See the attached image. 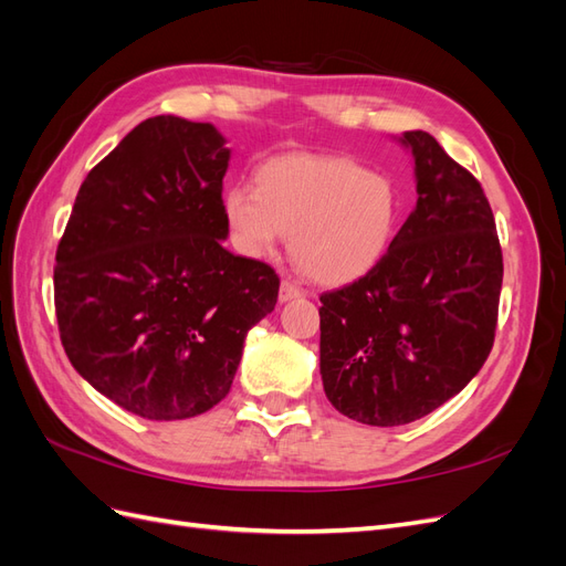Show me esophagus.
Listing matches in <instances>:
<instances>
[{
	"label": "esophagus",
	"mask_w": 566,
	"mask_h": 566,
	"mask_svg": "<svg viewBox=\"0 0 566 566\" xmlns=\"http://www.w3.org/2000/svg\"><path fill=\"white\" fill-rule=\"evenodd\" d=\"M300 295H302V290H300V285H297V283L287 281V279L281 283V290H279V300H281V302L295 300V297H300Z\"/></svg>",
	"instance_id": "esophagus-1"
}]
</instances>
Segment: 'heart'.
Segmentation results:
<instances>
[{
    "label": "heart",
    "mask_w": 566,
    "mask_h": 566,
    "mask_svg": "<svg viewBox=\"0 0 566 566\" xmlns=\"http://www.w3.org/2000/svg\"><path fill=\"white\" fill-rule=\"evenodd\" d=\"M224 214L245 254H269L293 235L297 264L314 281L339 285L382 260L401 200L389 179L354 160L293 156L266 165L256 186H231Z\"/></svg>",
    "instance_id": "1"
}]
</instances>
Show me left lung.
Here are the masks:
<instances>
[{
	"instance_id": "1",
	"label": "left lung",
	"mask_w": 566,
	"mask_h": 566,
	"mask_svg": "<svg viewBox=\"0 0 566 566\" xmlns=\"http://www.w3.org/2000/svg\"><path fill=\"white\" fill-rule=\"evenodd\" d=\"M418 202L366 276L321 295V378L356 422L397 427L465 387L493 347L503 252L484 188L432 134L403 132Z\"/></svg>"
}]
</instances>
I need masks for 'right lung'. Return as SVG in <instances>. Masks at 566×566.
I'll use <instances>...</instances> for the list:
<instances>
[{"mask_svg":"<svg viewBox=\"0 0 566 566\" xmlns=\"http://www.w3.org/2000/svg\"><path fill=\"white\" fill-rule=\"evenodd\" d=\"M231 150L210 123L136 125L82 181L56 250L54 304L73 368L119 408L186 420L227 397L279 276L229 252Z\"/></svg>","mask_w":566,"mask_h":566,"instance_id":"1","label":"right lung"}]
</instances>
